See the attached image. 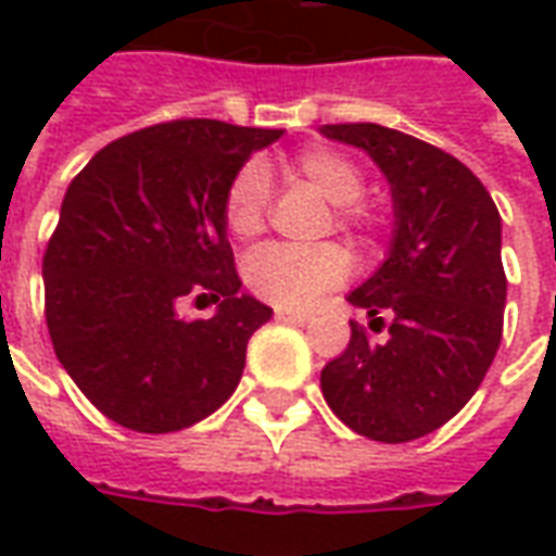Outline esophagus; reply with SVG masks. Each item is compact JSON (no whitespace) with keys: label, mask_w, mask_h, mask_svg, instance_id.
Segmentation results:
<instances>
[{"label":"esophagus","mask_w":556,"mask_h":556,"mask_svg":"<svg viewBox=\"0 0 556 556\" xmlns=\"http://www.w3.org/2000/svg\"><path fill=\"white\" fill-rule=\"evenodd\" d=\"M274 318H277V321H282V325H306V321H309V318H313V315H306V313H298V309H286V306H277V309H274Z\"/></svg>","instance_id":"34e87169"}]
</instances>
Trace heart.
<instances>
[{"instance_id": "obj_1", "label": "heart", "mask_w": 556, "mask_h": 556, "mask_svg": "<svg viewBox=\"0 0 556 556\" xmlns=\"http://www.w3.org/2000/svg\"><path fill=\"white\" fill-rule=\"evenodd\" d=\"M291 172L315 187L327 202L337 205V223L349 231H366L372 226V211L357 202L363 195L361 166L333 148H306L291 160ZM270 211V178L262 163H243L223 195L226 229L238 241H250L265 231ZM351 274L349 253L337 243L315 250H298L286 243H267L247 255L243 279L255 298L277 306H309L321 294L342 286Z\"/></svg>"}]
</instances>
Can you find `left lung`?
Here are the masks:
<instances>
[{
    "label": "left lung",
    "instance_id": "1",
    "mask_svg": "<svg viewBox=\"0 0 556 556\" xmlns=\"http://www.w3.org/2000/svg\"><path fill=\"white\" fill-rule=\"evenodd\" d=\"M321 134L363 148L396 207L387 262L349 294L387 339L372 342L351 321L349 349L321 369V393L363 438L417 441L465 408L501 349V214L462 160L422 139L381 125H325Z\"/></svg>",
    "mask_w": 556,
    "mask_h": 556
}]
</instances>
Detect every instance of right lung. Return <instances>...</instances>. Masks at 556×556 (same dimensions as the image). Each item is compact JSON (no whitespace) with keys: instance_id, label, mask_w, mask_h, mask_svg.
<instances>
[{"instance_id":"obj_1","label":"right lung","mask_w":556,"mask_h":556,"mask_svg":"<svg viewBox=\"0 0 556 556\" xmlns=\"http://www.w3.org/2000/svg\"><path fill=\"white\" fill-rule=\"evenodd\" d=\"M279 137L178 118L115 139L71 181L43 253V315L55 357L103 417L166 434L235 393L270 306L241 294L223 195ZM184 300L218 313L187 323Z\"/></svg>"}]
</instances>
